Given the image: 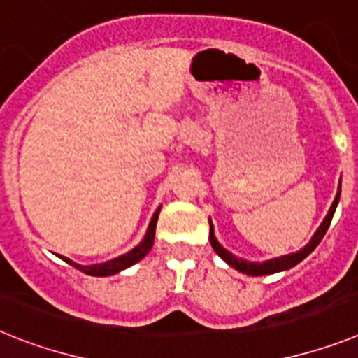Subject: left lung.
<instances>
[{
	"instance_id": "1",
	"label": "left lung",
	"mask_w": 358,
	"mask_h": 358,
	"mask_svg": "<svg viewBox=\"0 0 358 358\" xmlns=\"http://www.w3.org/2000/svg\"><path fill=\"white\" fill-rule=\"evenodd\" d=\"M341 186H342V181H338V190H336L335 201H333V205L329 206V210H327L326 217H324V221H322L320 227L317 229V232L313 234V238L309 239V243H307L303 249L298 250V252L285 254V256L267 259V262H262V264H259V262H249V259L238 258L236 254L229 252V250H227L225 247H223V245H221L220 241L215 239L214 225H212V221L208 220V221H210V245H212V249H214L215 254H217V256H220L223 262H227L230 267H234L236 271H239V273L249 274V276H265V274L282 273V271L292 268L294 265L300 264L302 259H306L307 256L313 252V250L317 249V245L320 243L322 238H324V234H326L327 229H329V223H331L333 214H335L336 205H338V199H341Z\"/></svg>"
}]
</instances>
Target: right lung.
<instances>
[{
	"label": "right lung",
	"instance_id": "right-lung-1",
	"mask_svg": "<svg viewBox=\"0 0 358 358\" xmlns=\"http://www.w3.org/2000/svg\"><path fill=\"white\" fill-rule=\"evenodd\" d=\"M159 212H161V206H159L157 210H155V214H153L143 241H141L135 249L122 254V256H119V258H113V259H109V262H104V264H94V265H80V264H75L73 259L64 258V256H60V258L64 259V262H67L69 265H73L75 268H78V271H82V273L90 274V276H113V274L120 273V271H124V268L131 267V265H135L137 262H141V259H143L150 250H152L153 239H155V227H157Z\"/></svg>",
	"mask_w": 358,
	"mask_h": 358
}]
</instances>
